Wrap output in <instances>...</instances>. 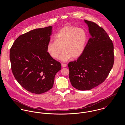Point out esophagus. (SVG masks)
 Segmentation results:
<instances>
[{"label": "esophagus", "instance_id": "1", "mask_svg": "<svg viewBox=\"0 0 125 125\" xmlns=\"http://www.w3.org/2000/svg\"><path fill=\"white\" fill-rule=\"evenodd\" d=\"M61 65H62V66L63 67H65L67 66V65L66 64H64V63H62Z\"/></svg>", "mask_w": 125, "mask_h": 125}]
</instances>
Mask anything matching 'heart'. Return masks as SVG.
Returning <instances> with one entry per match:
<instances>
[{"mask_svg": "<svg viewBox=\"0 0 125 125\" xmlns=\"http://www.w3.org/2000/svg\"><path fill=\"white\" fill-rule=\"evenodd\" d=\"M88 42V35L81 28L72 26L63 27L55 36V41L49 42L47 46L48 53L53 58L66 62L72 57L76 59L83 53Z\"/></svg>", "mask_w": 125, "mask_h": 125, "instance_id": "heart-1", "label": "heart"}]
</instances>
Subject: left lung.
I'll list each match as a JSON object with an SVG mask.
<instances>
[{
  "label": "left lung",
  "mask_w": 125,
  "mask_h": 125,
  "mask_svg": "<svg viewBox=\"0 0 125 125\" xmlns=\"http://www.w3.org/2000/svg\"><path fill=\"white\" fill-rule=\"evenodd\" d=\"M84 22L90 37L83 53L68 63L72 85L80 90L92 89L102 83L114 62V45L107 33L95 22Z\"/></svg>",
  "instance_id": "1"
}]
</instances>
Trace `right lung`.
Wrapping results in <instances>:
<instances>
[{"label": "right lung", "instance_id": "right-lung-1", "mask_svg": "<svg viewBox=\"0 0 125 125\" xmlns=\"http://www.w3.org/2000/svg\"><path fill=\"white\" fill-rule=\"evenodd\" d=\"M52 26L37 28L19 36L10 50L11 70L18 83L36 94L46 92L53 85L61 63L46 51Z\"/></svg>", "mask_w": 125, "mask_h": 125}]
</instances>
